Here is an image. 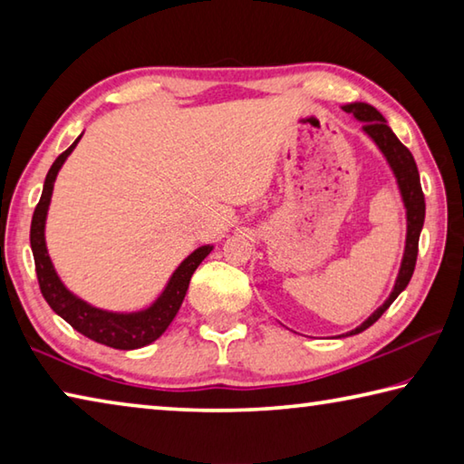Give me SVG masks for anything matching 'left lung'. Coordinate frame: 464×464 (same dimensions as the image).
Returning a JSON list of instances; mask_svg holds the SVG:
<instances>
[{"label": "left lung", "mask_w": 464, "mask_h": 464, "mask_svg": "<svg viewBox=\"0 0 464 464\" xmlns=\"http://www.w3.org/2000/svg\"><path fill=\"white\" fill-rule=\"evenodd\" d=\"M342 110L343 112H348L354 121L362 122V132L372 140L376 149L381 151V155L384 157V161H387L391 174L395 178L399 196H401L407 229H405V247H403L401 266H399L395 285H392V290L387 296V301H384L371 317L364 319L356 329H352V332H345L337 337L356 335L360 332H364L366 327H371L374 321L391 307V303L403 293L407 285H410V280L413 276L415 260H418L420 233L423 227V218H426V200H423V192L420 184V171H418V166H415V160L410 153V149L397 139V135L391 130L387 121H384V116L374 106L366 104V102H350V104H343Z\"/></svg>", "instance_id": "obj_1"}]
</instances>
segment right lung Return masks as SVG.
Masks as SVG:
<instances>
[{
    "instance_id": "right-lung-1",
    "label": "right lung",
    "mask_w": 464,
    "mask_h": 464,
    "mask_svg": "<svg viewBox=\"0 0 464 464\" xmlns=\"http://www.w3.org/2000/svg\"><path fill=\"white\" fill-rule=\"evenodd\" d=\"M82 135L73 140V145L63 151L49 169V174L44 178L43 196L38 200L33 225H30V247H33L34 264H36V276L38 285H41V293L44 301L51 304V309L57 313L72 325L75 332L90 337V340L110 345L116 350H137L143 345L153 343L174 321L176 313L182 307V301L186 296L188 285L194 270L198 268L200 262L207 257L215 246H200L196 247L190 256L184 257L182 264L178 266L171 274L168 285L163 286L160 296L155 298L151 304L139 309V311H108L93 307L92 303L83 301L82 296L73 295L63 280L59 278L57 270H54L53 260L46 249L44 239V227H46V215H49L51 198H53V188L54 179H57L63 163L67 161V157L73 153V149L80 143Z\"/></svg>"
}]
</instances>
